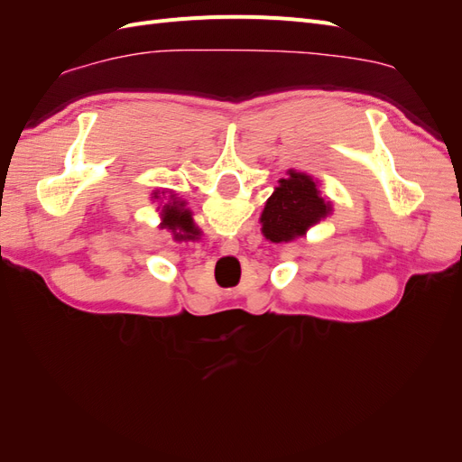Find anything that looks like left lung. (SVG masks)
<instances>
[{
	"label": "left lung",
	"instance_id": "obj_1",
	"mask_svg": "<svg viewBox=\"0 0 462 462\" xmlns=\"http://www.w3.org/2000/svg\"><path fill=\"white\" fill-rule=\"evenodd\" d=\"M328 212L329 204L319 197L312 177L289 171V179L279 180V187L265 202L262 231L272 243H287L306 235V229Z\"/></svg>",
	"mask_w": 462,
	"mask_h": 462
}]
</instances>
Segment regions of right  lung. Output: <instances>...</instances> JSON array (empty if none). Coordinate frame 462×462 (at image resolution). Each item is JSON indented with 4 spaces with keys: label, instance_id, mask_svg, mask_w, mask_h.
I'll return each instance as SVG.
<instances>
[{
    "label": "right lung",
    "instance_id": "right-lung-1",
    "mask_svg": "<svg viewBox=\"0 0 462 462\" xmlns=\"http://www.w3.org/2000/svg\"><path fill=\"white\" fill-rule=\"evenodd\" d=\"M158 199V197H156ZM171 200L173 202H167L162 209L163 214V221H162V227H170V229H179V231H185L189 236L190 235H197V229L192 226V217L189 209H183L185 202H179L173 199L171 194ZM177 236H185V235H177Z\"/></svg>",
    "mask_w": 462,
    "mask_h": 462
}]
</instances>
